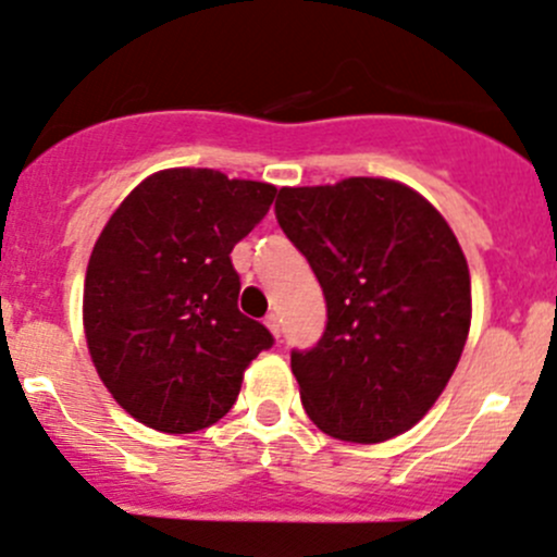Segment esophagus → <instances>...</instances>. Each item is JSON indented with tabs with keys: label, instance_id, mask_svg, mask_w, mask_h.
I'll list each match as a JSON object with an SVG mask.
<instances>
[{
	"label": "esophagus",
	"instance_id": "obj_1",
	"mask_svg": "<svg viewBox=\"0 0 557 557\" xmlns=\"http://www.w3.org/2000/svg\"><path fill=\"white\" fill-rule=\"evenodd\" d=\"M263 323H267V329L272 331L274 336H280V334H283V320H280V314H277V312L267 314V320H263Z\"/></svg>",
	"mask_w": 557,
	"mask_h": 557
}]
</instances>
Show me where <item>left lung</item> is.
<instances>
[{
    "label": "left lung",
    "mask_w": 557,
    "mask_h": 557,
    "mask_svg": "<svg viewBox=\"0 0 557 557\" xmlns=\"http://www.w3.org/2000/svg\"><path fill=\"white\" fill-rule=\"evenodd\" d=\"M277 223L310 261L325 331L290 352L323 434L377 445L412 429L445 391L471 323V280L453 228L385 177L280 188Z\"/></svg>",
    "instance_id": "8db88e82"
}]
</instances>
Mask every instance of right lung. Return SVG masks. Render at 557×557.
<instances>
[{
    "label": "right lung",
    "instance_id": "add662e5",
    "mask_svg": "<svg viewBox=\"0 0 557 557\" xmlns=\"http://www.w3.org/2000/svg\"><path fill=\"white\" fill-rule=\"evenodd\" d=\"M277 188L215 170L150 174L94 245L83 290L91 361L117 404L164 434H190L234 407L252 358L274 345L239 312L232 250Z\"/></svg>",
    "mask_w": 557,
    "mask_h": 557
}]
</instances>
